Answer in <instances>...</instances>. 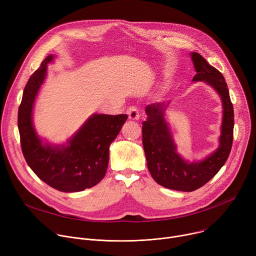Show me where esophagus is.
<instances>
[{"instance_id": "34e87169", "label": "esophagus", "mask_w": 256, "mask_h": 256, "mask_svg": "<svg viewBox=\"0 0 256 256\" xmlns=\"http://www.w3.org/2000/svg\"><path fill=\"white\" fill-rule=\"evenodd\" d=\"M128 118L130 120H138V118H140V115H138V111L136 108L134 107H130L128 110Z\"/></svg>"}]
</instances>
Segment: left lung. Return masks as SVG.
I'll use <instances>...</instances> for the list:
<instances>
[{"instance_id":"left-lung-1","label":"left lung","mask_w":256,"mask_h":256,"mask_svg":"<svg viewBox=\"0 0 256 256\" xmlns=\"http://www.w3.org/2000/svg\"><path fill=\"white\" fill-rule=\"evenodd\" d=\"M191 57L197 72L193 80L212 86L222 102L220 147L204 160L192 164L184 161L176 151V147L164 118L168 107L164 102L148 105L145 109L147 118L142 124L147 166L153 180L162 187L182 192L201 188L218 172L230 155L234 132V108L224 76L200 54L193 52Z\"/></svg>"}]
</instances>
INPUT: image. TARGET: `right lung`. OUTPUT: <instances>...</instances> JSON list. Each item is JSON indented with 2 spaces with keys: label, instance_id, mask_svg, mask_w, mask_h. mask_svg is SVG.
<instances>
[{
  "label": "right lung",
  "instance_id": "obj_1",
  "mask_svg": "<svg viewBox=\"0 0 256 256\" xmlns=\"http://www.w3.org/2000/svg\"><path fill=\"white\" fill-rule=\"evenodd\" d=\"M46 57L30 78L18 109L21 150L32 172L50 187L66 193L94 187L104 178L109 162V146L128 120L126 114H94L67 145L42 144L32 124V107L47 74Z\"/></svg>",
  "mask_w": 256,
  "mask_h": 256
}]
</instances>
